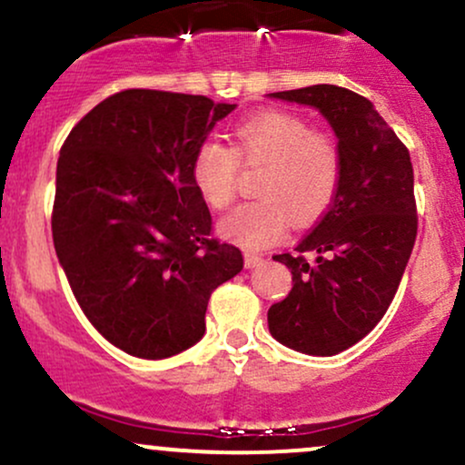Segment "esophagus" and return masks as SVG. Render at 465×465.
I'll list each match as a JSON object with an SVG mask.
<instances>
[{"mask_svg":"<svg viewBox=\"0 0 465 465\" xmlns=\"http://www.w3.org/2000/svg\"><path fill=\"white\" fill-rule=\"evenodd\" d=\"M262 262H264L262 255H258V253H244V266H247V269H255V266H260Z\"/></svg>","mask_w":465,"mask_h":465,"instance_id":"esophagus-1","label":"esophagus"}]
</instances>
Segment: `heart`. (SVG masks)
I'll list each match as a JSON object with an SVG mask.
<instances>
[{
  "instance_id": "b5f03b06",
  "label": "heart",
  "mask_w": 465,
  "mask_h": 465,
  "mask_svg": "<svg viewBox=\"0 0 465 465\" xmlns=\"http://www.w3.org/2000/svg\"><path fill=\"white\" fill-rule=\"evenodd\" d=\"M232 140V148L203 142L190 165L203 203L223 212L236 199L238 163H264L255 185L262 199L236 207L218 225L229 242L266 249L284 236L288 221L311 225L330 210L341 183V154L328 135L295 114L262 111L238 122Z\"/></svg>"
}]
</instances>
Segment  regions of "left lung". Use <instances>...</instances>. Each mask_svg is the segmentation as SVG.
Wrapping results in <instances>:
<instances>
[{"mask_svg":"<svg viewBox=\"0 0 465 465\" xmlns=\"http://www.w3.org/2000/svg\"><path fill=\"white\" fill-rule=\"evenodd\" d=\"M269 98L312 106L339 140L332 205L292 253L273 255L291 269L292 288L269 308V330L282 345L332 356L370 334L396 295L418 236L413 165L370 100L350 89L312 84Z\"/></svg>","mask_w":465,"mask_h":465,"instance_id":"obj_1","label":"left lung"}]
</instances>
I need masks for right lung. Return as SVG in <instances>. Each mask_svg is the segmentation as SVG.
I'll use <instances>...</instances> for the list:
<instances>
[{
	"instance_id": "1",
	"label": "right lung",
	"mask_w": 465,
	"mask_h": 465,
	"mask_svg": "<svg viewBox=\"0 0 465 465\" xmlns=\"http://www.w3.org/2000/svg\"><path fill=\"white\" fill-rule=\"evenodd\" d=\"M236 104L126 89L74 126L56 165L52 238L74 297L109 343L168 359L199 343L242 253L210 236L194 151Z\"/></svg>"
}]
</instances>
